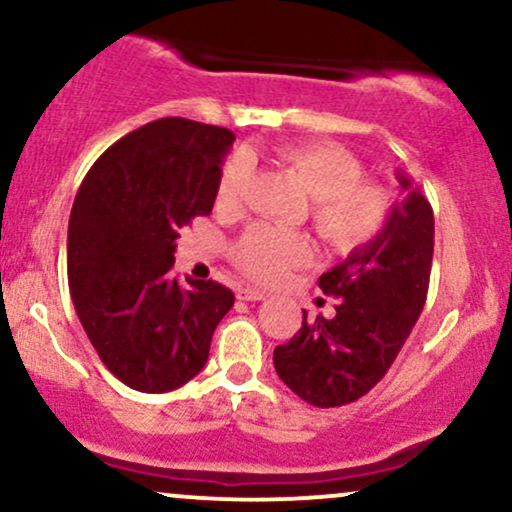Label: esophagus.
<instances>
[{
  "label": "esophagus",
  "mask_w": 512,
  "mask_h": 512,
  "mask_svg": "<svg viewBox=\"0 0 512 512\" xmlns=\"http://www.w3.org/2000/svg\"><path fill=\"white\" fill-rule=\"evenodd\" d=\"M238 298L240 301H264V298H267V291L252 289V286H240Z\"/></svg>",
  "instance_id": "obj_1"
}]
</instances>
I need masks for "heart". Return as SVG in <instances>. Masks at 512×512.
<instances>
[{"instance_id":"heart-1","label":"heart","mask_w":512,"mask_h":512,"mask_svg":"<svg viewBox=\"0 0 512 512\" xmlns=\"http://www.w3.org/2000/svg\"><path fill=\"white\" fill-rule=\"evenodd\" d=\"M279 163L296 175L313 197V223L322 240L337 252H351L373 243L392 216V197L385 187L363 182V168L342 146L291 144L276 151ZM250 158L236 154L226 161L216 185V207L238 211L250 182ZM233 260L245 274L276 284L291 269L313 260V243L296 231L252 226L233 245Z\"/></svg>"}]
</instances>
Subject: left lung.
Here are the masks:
<instances>
[{
  "mask_svg": "<svg viewBox=\"0 0 512 512\" xmlns=\"http://www.w3.org/2000/svg\"><path fill=\"white\" fill-rule=\"evenodd\" d=\"M407 192L373 243L317 281L337 298V315L303 327L274 349L276 375L313 407H342L373 390L390 370L424 310L433 260V209L404 173Z\"/></svg>",
  "mask_w": 512,
  "mask_h": 512,
  "instance_id": "obj_1",
  "label": "left lung"
}]
</instances>
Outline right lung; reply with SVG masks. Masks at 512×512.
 I'll list each match as a JSON object with an SVG mask.
<instances>
[{
	"label": "right lung",
	"instance_id": "right-lung-1",
	"mask_svg": "<svg viewBox=\"0 0 512 512\" xmlns=\"http://www.w3.org/2000/svg\"><path fill=\"white\" fill-rule=\"evenodd\" d=\"M236 134L185 117L134 129L93 163L76 192L67 274L76 315L117 380L139 392L185 385L233 308L216 281L178 284V231L214 209Z\"/></svg>",
	"mask_w": 512,
	"mask_h": 512
}]
</instances>
